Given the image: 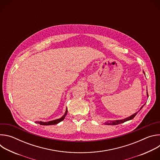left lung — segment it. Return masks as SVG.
Segmentation results:
<instances>
[{
  "mask_svg": "<svg viewBox=\"0 0 160 160\" xmlns=\"http://www.w3.org/2000/svg\"><path fill=\"white\" fill-rule=\"evenodd\" d=\"M143 73L145 74V73L143 72ZM147 96H148V92H147ZM144 105L141 108V109H140V110L142 108V107L144 106ZM139 110V111H140ZM138 111V112H139ZM138 112H135V113H134L133 115H131L130 117H127V118H124V119H123V120H109V121H108L107 122H106L105 123V124L106 125H118V124H120V123H124V122H127V121H128V120H132L135 117V115H137V113H138Z\"/></svg>",
  "mask_w": 160,
  "mask_h": 160,
  "instance_id": "left-lung-1",
  "label": "left lung"
}]
</instances>
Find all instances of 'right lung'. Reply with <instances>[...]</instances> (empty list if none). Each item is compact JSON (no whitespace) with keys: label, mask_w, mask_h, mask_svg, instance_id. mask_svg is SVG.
<instances>
[{"label":"right lung","mask_w":160,"mask_h":160,"mask_svg":"<svg viewBox=\"0 0 160 160\" xmlns=\"http://www.w3.org/2000/svg\"><path fill=\"white\" fill-rule=\"evenodd\" d=\"M67 112H68V109L66 108V111H65L64 115L61 118H59V119L54 120H52V121H50V122H35V123H38V124L42 125H56V124H58V123H59V122H62V121L64 119V118H65V117H66V115Z\"/></svg>","instance_id":"1"}]
</instances>
